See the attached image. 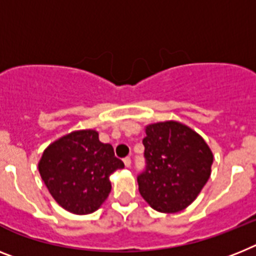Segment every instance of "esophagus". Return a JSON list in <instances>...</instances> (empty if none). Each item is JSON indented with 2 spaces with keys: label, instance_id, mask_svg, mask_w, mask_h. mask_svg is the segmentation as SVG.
I'll list each match as a JSON object with an SVG mask.
<instances>
[{
  "label": "esophagus",
  "instance_id": "1",
  "mask_svg": "<svg viewBox=\"0 0 256 256\" xmlns=\"http://www.w3.org/2000/svg\"><path fill=\"white\" fill-rule=\"evenodd\" d=\"M124 166H130V165H132V158H124Z\"/></svg>",
  "mask_w": 256,
  "mask_h": 256
}]
</instances>
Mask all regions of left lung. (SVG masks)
<instances>
[{
    "label": "left lung",
    "mask_w": 256,
    "mask_h": 256,
    "mask_svg": "<svg viewBox=\"0 0 256 256\" xmlns=\"http://www.w3.org/2000/svg\"><path fill=\"white\" fill-rule=\"evenodd\" d=\"M146 170L139 192L154 210L182 211L192 203L211 176L214 154L200 135L177 121L146 126Z\"/></svg>",
    "instance_id": "obj_1"
}]
</instances>
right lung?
I'll return each mask as SVG.
<instances>
[{
	"label": "right lung",
	"mask_w": 256,
	"mask_h": 256,
	"mask_svg": "<svg viewBox=\"0 0 256 256\" xmlns=\"http://www.w3.org/2000/svg\"><path fill=\"white\" fill-rule=\"evenodd\" d=\"M113 147L98 140L96 130H79L45 148L38 172L54 200L75 214L95 212L112 190V173L122 169Z\"/></svg>",
	"instance_id": "right-lung-1"
}]
</instances>
